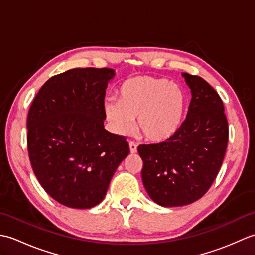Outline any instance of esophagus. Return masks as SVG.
I'll return each mask as SVG.
<instances>
[{"mask_svg":"<svg viewBox=\"0 0 255 255\" xmlns=\"http://www.w3.org/2000/svg\"><path fill=\"white\" fill-rule=\"evenodd\" d=\"M129 149H130L131 153H136L137 152V144L132 142V141H130V142H129Z\"/></svg>","mask_w":255,"mask_h":255,"instance_id":"1","label":"esophagus"}]
</instances>
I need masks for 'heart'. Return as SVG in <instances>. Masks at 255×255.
Segmentation results:
<instances>
[{"instance_id": "b5f03b06", "label": "heart", "mask_w": 255, "mask_h": 255, "mask_svg": "<svg viewBox=\"0 0 255 255\" xmlns=\"http://www.w3.org/2000/svg\"><path fill=\"white\" fill-rule=\"evenodd\" d=\"M186 108L187 96L180 85L150 75L126 80L119 89V101L108 99L104 105L116 133H130L137 118L139 132L153 143L165 142L175 136Z\"/></svg>"}]
</instances>
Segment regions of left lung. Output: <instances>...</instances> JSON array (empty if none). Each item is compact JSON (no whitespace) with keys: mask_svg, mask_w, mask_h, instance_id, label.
Masks as SVG:
<instances>
[{"mask_svg":"<svg viewBox=\"0 0 255 255\" xmlns=\"http://www.w3.org/2000/svg\"><path fill=\"white\" fill-rule=\"evenodd\" d=\"M182 75L192 100L180 130L165 142L138 147L145 191L163 207L203 197L218 174L228 143V122L217 92L203 78Z\"/></svg>","mask_w":255,"mask_h":255,"instance_id":"obj_1","label":"left lung"}]
</instances>
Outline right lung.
Here are the masks:
<instances>
[{
  "mask_svg": "<svg viewBox=\"0 0 255 255\" xmlns=\"http://www.w3.org/2000/svg\"><path fill=\"white\" fill-rule=\"evenodd\" d=\"M115 71L77 68L41 86L27 116V147L37 180L67 207L88 209L104 199L129 154L126 138L105 130L104 99Z\"/></svg>",
  "mask_w": 255,
  "mask_h": 255,
  "instance_id": "right-lung-1",
  "label": "right lung"
}]
</instances>
